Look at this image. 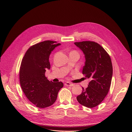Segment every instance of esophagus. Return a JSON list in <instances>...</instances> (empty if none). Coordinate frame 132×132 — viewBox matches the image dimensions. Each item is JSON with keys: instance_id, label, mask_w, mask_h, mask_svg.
<instances>
[{"instance_id": "obj_1", "label": "esophagus", "mask_w": 132, "mask_h": 132, "mask_svg": "<svg viewBox=\"0 0 132 132\" xmlns=\"http://www.w3.org/2000/svg\"><path fill=\"white\" fill-rule=\"evenodd\" d=\"M65 86H70V87H72V86H73V84H71V83H70V82H66L65 84Z\"/></svg>"}]
</instances>
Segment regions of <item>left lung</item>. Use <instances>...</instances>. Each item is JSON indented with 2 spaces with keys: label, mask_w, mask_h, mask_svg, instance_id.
<instances>
[{
  "label": "left lung",
  "mask_w": 132,
  "mask_h": 132,
  "mask_svg": "<svg viewBox=\"0 0 132 132\" xmlns=\"http://www.w3.org/2000/svg\"><path fill=\"white\" fill-rule=\"evenodd\" d=\"M75 45L85 55L82 74L90 78L88 87L84 89L77 100L81 105L92 108L99 105L109 92L113 74L111 58L99 44L92 41L75 42Z\"/></svg>",
  "instance_id": "left-lung-1"
}]
</instances>
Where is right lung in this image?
<instances>
[{"instance_id": "add662e5", "label": "right lung", "mask_w": 132, "mask_h": 132, "mask_svg": "<svg viewBox=\"0 0 132 132\" xmlns=\"http://www.w3.org/2000/svg\"><path fill=\"white\" fill-rule=\"evenodd\" d=\"M60 43L45 41L36 44L26 52L22 60L19 78L21 88L28 99L36 106L45 108L56 100L62 82L49 81L45 76L50 69V55Z\"/></svg>"}]
</instances>
